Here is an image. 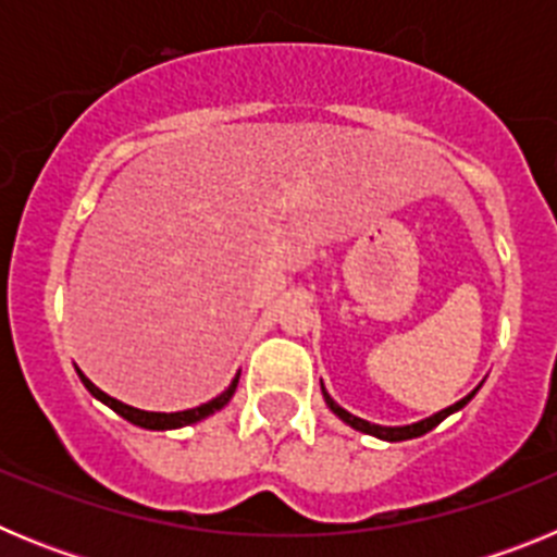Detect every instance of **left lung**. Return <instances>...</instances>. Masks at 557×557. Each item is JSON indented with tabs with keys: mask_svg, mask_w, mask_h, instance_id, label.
<instances>
[{
	"mask_svg": "<svg viewBox=\"0 0 557 557\" xmlns=\"http://www.w3.org/2000/svg\"><path fill=\"white\" fill-rule=\"evenodd\" d=\"M474 393H469V396L460 398L457 405L446 407V410L435 412V416L424 418V421H418V424H410V426H379V424H371V421H362V418H357V416H351V412H348V410H343V407H339L337 401H334V398L329 396L326 391H323V398H326L329 410H332L337 418H343V421H346L348 426H354V430L366 432V435H373V437H382V441H410V437L426 435V432H430L432 426L441 424V421H444L446 416H451V412H457V410H460V407L469 405Z\"/></svg>",
	"mask_w": 557,
	"mask_h": 557,
	"instance_id": "left-lung-1",
	"label": "left lung"
}]
</instances>
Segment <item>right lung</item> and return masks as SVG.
<instances>
[{"mask_svg": "<svg viewBox=\"0 0 557 557\" xmlns=\"http://www.w3.org/2000/svg\"><path fill=\"white\" fill-rule=\"evenodd\" d=\"M81 373V371H77ZM81 382L86 385V391L91 393L95 398H100L102 405L111 407L113 412H120L125 421H131V424L136 426H145V430H178V426H186V424H195V421H200V418L211 416V412L223 410L225 405L231 401V396H234L236 391V382H239V376H234V382L228 385V391L220 393L218 398H211V401H206V405L195 407V410H184V412H145V410H136V407H127L122 405V401H116V398H111L108 393H102L100 387L91 385L86 376L81 373Z\"/></svg>", "mask_w": 557, "mask_h": 557, "instance_id": "add662e5", "label": "right lung"}]
</instances>
